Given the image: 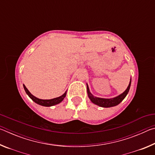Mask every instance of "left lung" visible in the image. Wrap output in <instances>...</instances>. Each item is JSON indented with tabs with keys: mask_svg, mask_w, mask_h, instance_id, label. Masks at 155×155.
<instances>
[{
	"mask_svg": "<svg viewBox=\"0 0 155 155\" xmlns=\"http://www.w3.org/2000/svg\"><path fill=\"white\" fill-rule=\"evenodd\" d=\"M130 83H131V79L128 85V87L124 92L120 94L118 96L115 97L113 98H97V97H94L92 94L90 93L89 87H87V94L91 101L95 104H97L100 107H111L116 106L117 104H120L121 102L124 99V98L127 96V94L128 93V91L130 90Z\"/></svg>",
	"mask_w": 155,
	"mask_h": 155,
	"instance_id": "8db88e82",
	"label": "left lung"
}]
</instances>
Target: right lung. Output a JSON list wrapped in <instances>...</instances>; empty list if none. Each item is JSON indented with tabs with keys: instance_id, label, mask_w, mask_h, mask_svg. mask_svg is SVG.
I'll list each match as a JSON object with an SVG mask.
<instances>
[{
	"instance_id": "1",
	"label": "right lung",
	"mask_w": 155,
	"mask_h": 155,
	"mask_svg": "<svg viewBox=\"0 0 155 155\" xmlns=\"http://www.w3.org/2000/svg\"><path fill=\"white\" fill-rule=\"evenodd\" d=\"M24 86V89L26 91V93L27 94V95L30 97V98L33 100V101L35 102V103L40 104V105H42L44 107H51V106H53L55 105V104H57L61 103V102L64 99V98L66 96V91L63 94L62 96L57 97V98H52V99H50V100H42V99H40L36 98L35 96H34L30 93V91L27 90V88L25 87V85H23Z\"/></svg>"
}]
</instances>
